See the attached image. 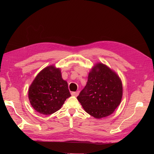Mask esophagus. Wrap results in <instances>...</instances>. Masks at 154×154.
Wrapping results in <instances>:
<instances>
[{
  "instance_id": "obj_1",
  "label": "esophagus",
  "mask_w": 154,
  "mask_h": 154,
  "mask_svg": "<svg viewBox=\"0 0 154 154\" xmlns=\"http://www.w3.org/2000/svg\"><path fill=\"white\" fill-rule=\"evenodd\" d=\"M71 94L73 96H78L79 94V91H76V92H71Z\"/></svg>"
}]
</instances>
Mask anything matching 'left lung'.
<instances>
[{"label": "left lung", "mask_w": 154, "mask_h": 154, "mask_svg": "<svg viewBox=\"0 0 154 154\" xmlns=\"http://www.w3.org/2000/svg\"><path fill=\"white\" fill-rule=\"evenodd\" d=\"M122 96V82L117 73L106 65L97 63L88 73L87 85L77 99L86 112L100 119L114 112Z\"/></svg>", "instance_id": "left-lung-1"}]
</instances>
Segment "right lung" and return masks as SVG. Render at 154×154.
Returning <instances> with one entry per match:
<instances>
[{
    "mask_svg": "<svg viewBox=\"0 0 154 154\" xmlns=\"http://www.w3.org/2000/svg\"><path fill=\"white\" fill-rule=\"evenodd\" d=\"M71 96L61 70L53 65L45 67L37 74L28 90L31 106L44 115L52 114L60 110Z\"/></svg>",
    "mask_w": 154,
    "mask_h": 154,
    "instance_id": "obj_1",
    "label": "right lung"
}]
</instances>
